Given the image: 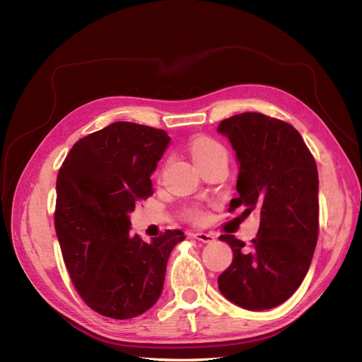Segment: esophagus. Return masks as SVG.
<instances>
[{"instance_id":"34e87169","label":"esophagus","mask_w":362,"mask_h":362,"mask_svg":"<svg viewBox=\"0 0 362 362\" xmlns=\"http://www.w3.org/2000/svg\"><path fill=\"white\" fill-rule=\"evenodd\" d=\"M193 238L198 240V242H202V243H213L216 242V234L213 233H202V231H198L193 234Z\"/></svg>"}]
</instances>
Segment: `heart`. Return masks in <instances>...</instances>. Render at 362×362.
I'll return each mask as SVG.
<instances>
[{
	"label": "heart",
	"instance_id": "b5f03b06",
	"mask_svg": "<svg viewBox=\"0 0 362 362\" xmlns=\"http://www.w3.org/2000/svg\"><path fill=\"white\" fill-rule=\"evenodd\" d=\"M190 154L196 164H199L206 160H213V158L226 160L225 148L221 144H217V141L208 139V137L194 139L190 145ZM192 217L194 218V221H202L204 214L201 211H192Z\"/></svg>",
	"mask_w": 362,
	"mask_h": 362
}]
</instances>
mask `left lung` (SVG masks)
<instances>
[{
  "instance_id": "obj_1",
  "label": "left lung",
  "mask_w": 362,
  "mask_h": 362,
  "mask_svg": "<svg viewBox=\"0 0 362 362\" xmlns=\"http://www.w3.org/2000/svg\"><path fill=\"white\" fill-rule=\"evenodd\" d=\"M238 163V196L229 210L259 213L257 237L247 249L234 235H221L233 262L217 278L225 298L249 311L270 310L299 288L319 235V175L299 131L287 122L247 112L222 120Z\"/></svg>"
}]
</instances>
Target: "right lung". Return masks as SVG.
<instances>
[{"instance_id": "1", "label": "right lung", "mask_w": 362, "mask_h": 362, "mask_svg": "<svg viewBox=\"0 0 362 362\" xmlns=\"http://www.w3.org/2000/svg\"><path fill=\"white\" fill-rule=\"evenodd\" d=\"M170 137L164 129L115 122L78 140L57 177L54 222L74 286L90 308L127 320L156 305L172 249L166 231L151 242L129 234V214L154 193L151 175Z\"/></svg>"}]
</instances>
